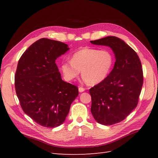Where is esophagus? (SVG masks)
<instances>
[{"mask_svg":"<svg viewBox=\"0 0 158 158\" xmlns=\"http://www.w3.org/2000/svg\"><path fill=\"white\" fill-rule=\"evenodd\" d=\"M85 91V88H83V87H79V92H83Z\"/></svg>","mask_w":158,"mask_h":158,"instance_id":"esophagus-1","label":"esophagus"}]
</instances>
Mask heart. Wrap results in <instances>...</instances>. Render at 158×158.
<instances>
[{
	"label": "heart",
	"mask_w": 158,
	"mask_h": 158,
	"mask_svg": "<svg viewBox=\"0 0 158 158\" xmlns=\"http://www.w3.org/2000/svg\"><path fill=\"white\" fill-rule=\"evenodd\" d=\"M113 64V56L109 51L85 48L74 53L70 61L62 62L60 70L67 81L75 80L81 71L88 84L96 85L108 77Z\"/></svg>",
	"instance_id": "heart-1"
}]
</instances>
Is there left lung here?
Wrapping results in <instances>:
<instances>
[{"instance_id":"8db88e82","label":"left lung","mask_w":158,"mask_h":158,"mask_svg":"<svg viewBox=\"0 0 158 158\" xmlns=\"http://www.w3.org/2000/svg\"><path fill=\"white\" fill-rule=\"evenodd\" d=\"M90 42L110 47L115 56L108 77L89 89L94 118L102 125H113L123 121L138 105L143 84L141 62L135 50L116 36Z\"/></svg>"}]
</instances>
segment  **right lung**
I'll return each mask as SVG.
<instances>
[{
  "label": "right lung",
  "mask_w": 158,
  "mask_h": 158,
  "mask_svg": "<svg viewBox=\"0 0 158 158\" xmlns=\"http://www.w3.org/2000/svg\"><path fill=\"white\" fill-rule=\"evenodd\" d=\"M65 43L43 38L32 44L19 58L15 88L26 115L46 127L64 122L78 88L64 81L56 60L68 51Z\"/></svg>",
  "instance_id": "1"
}]
</instances>
